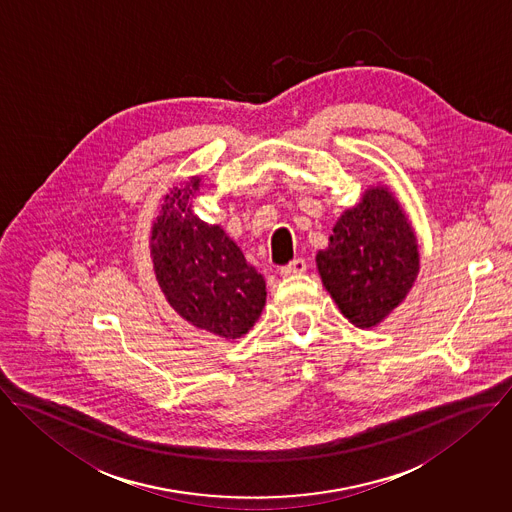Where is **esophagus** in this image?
<instances>
[{"label":"esophagus","instance_id":"1","mask_svg":"<svg viewBox=\"0 0 512 512\" xmlns=\"http://www.w3.org/2000/svg\"><path fill=\"white\" fill-rule=\"evenodd\" d=\"M305 271H307V261H305V259H293L289 265L281 267V275H283V277L303 275Z\"/></svg>","mask_w":512,"mask_h":512}]
</instances>
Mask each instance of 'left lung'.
<instances>
[{
  "instance_id": "obj_1",
  "label": "left lung",
  "mask_w": 512,
  "mask_h": 512,
  "mask_svg": "<svg viewBox=\"0 0 512 512\" xmlns=\"http://www.w3.org/2000/svg\"><path fill=\"white\" fill-rule=\"evenodd\" d=\"M322 285L358 328L380 324L419 273L417 239L408 215L386 186H372L346 209L326 249L316 253Z\"/></svg>"
}]
</instances>
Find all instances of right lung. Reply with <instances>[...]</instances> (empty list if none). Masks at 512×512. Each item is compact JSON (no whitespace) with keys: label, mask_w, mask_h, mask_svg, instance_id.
Segmentation results:
<instances>
[{"label":"right lung","mask_w":512,"mask_h":512,"mask_svg":"<svg viewBox=\"0 0 512 512\" xmlns=\"http://www.w3.org/2000/svg\"><path fill=\"white\" fill-rule=\"evenodd\" d=\"M196 176L170 190L152 225L150 253L166 301L194 326L235 340L261 316L265 279L219 225H209L190 200L200 192Z\"/></svg>","instance_id":"add662e5"}]
</instances>
